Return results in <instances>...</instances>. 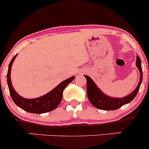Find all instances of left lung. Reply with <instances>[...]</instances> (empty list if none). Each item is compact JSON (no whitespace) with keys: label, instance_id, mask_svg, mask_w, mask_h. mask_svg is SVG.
I'll use <instances>...</instances> for the list:
<instances>
[{"label":"left lung","instance_id":"8db88e82","mask_svg":"<svg viewBox=\"0 0 149 149\" xmlns=\"http://www.w3.org/2000/svg\"><path fill=\"white\" fill-rule=\"evenodd\" d=\"M136 66L140 72L139 81L137 86L130 94L122 98L110 96L106 94L97 86L96 84L90 77L86 74L84 75L86 79L87 96L91 104L98 109L103 110V111H115L120 108L123 105L129 103L132 101L137 94L139 89L141 86L142 79H143L141 59L138 56H136Z\"/></svg>","mask_w":149,"mask_h":149}]
</instances>
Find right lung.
Returning <instances> with one entry per match:
<instances>
[{
  "instance_id": "add662e5",
  "label": "right lung",
  "mask_w": 149,
  "mask_h": 149,
  "mask_svg": "<svg viewBox=\"0 0 149 149\" xmlns=\"http://www.w3.org/2000/svg\"><path fill=\"white\" fill-rule=\"evenodd\" d=\"M17 56V55L13 57V59L11 60L9 66H8L7 74L8 86L9 88L11 98L14 103L24 111L31 113H36V114L45 113L56 109L57 107L59 106L62 98H63V91L66 88V86L73 81L74 77L72 76L61 81L53 89L43 96L34 98H24L17 93V91L13 86L11 81L10 74L12 66H13V63L15 60Z\"/></svg>"
}]
</instances>
